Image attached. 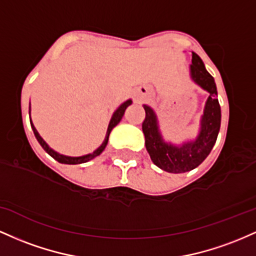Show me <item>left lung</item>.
I'll use <instances>...</instances> for the list:
<instances>
[{"label":"left lung","instance_id":"obj_1","mask_svg":"<svg viewBox=\"0 0 256 256\" xmlns=\"http://www.w3.org/2000/svg\"><path fill=\"white\" fill-rule=\"evenodd\" d=\"M190 77L197 86L209 93L200 117V132L194 140H188L180 145L166 142L160 130L158 118L154 108L142 105L146 114L142 122L146 150L152 162L168 173H185L200 166L210 154L220 130L221 108L216 84L213 76L206 70L202 59L194 52H192Z\"/></svg>","mask_w":256,"mask_h":256}]
</instances>
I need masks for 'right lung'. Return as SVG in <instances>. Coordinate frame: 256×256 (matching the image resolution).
<instances>
[{
  "mask_svg": "<svg viewBox=\"0 0 256 256\" xmlns=\"http://www.w3.org/2000/svg\"><path fill=\"white\" fill-rule=\"evenodd\" d=\"M132 102H132V99H128L127 102H123V104H120V105L118 106V108H117V110L114 111V114H112V117H111V120H110V123H108V132H106V136H105L104 142H102V145H100L99 148H98L96 151H93V152H92V154H84V156L71 157V156H65V154H59V152L54 151L53 148H50V145H48V144L44 140L42 139V136H40V134H38V132H37V129L35 128V126H34L32 120H31V118H30L31 128H32V130H34V134H35V136H36L37 142H40V145L42 146V148H43V150H44L46 152H47V154H50V156L53 157L54 160H58L59 163H64V164H80V163H86V162H88V160H90L96 158V156H99V154H102V152L105 150L106 145H108V136H110V133H111V130H112V129H114V127H116V126L118 124V123L120 122V120H122L123 114H124V111H126V108H127L128 106L132 104ZM30 111H31V108H28V114H30Z\"/></svg>",
  "mask_w": 256,
  "mask_h": 256,
  "instance_id": "1",
  "label": "right lung"
}]
</instances>
